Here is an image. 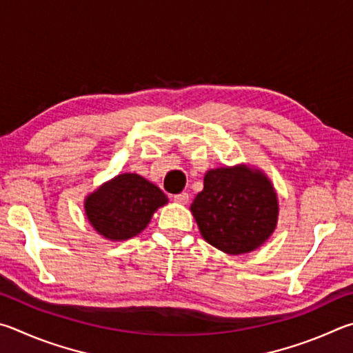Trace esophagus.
<instances>
[{
    "instance_id": "obj_1",
    "label": "esophagus",
    "mask_w": 353,
    "mask_h": 353,
    "mask_svg": "<svg viewBox=\"0 0 353 353\" xmlns=\"http://www.w3.org/2000/svg\"><path fill=\"white\" fill-rule=\"evenodd\" d=\"M173 201H175V203H180V205H186V203L189 201V194H186V192L178 194V195L173 196Z\"/></svg>"
}]
</instances>
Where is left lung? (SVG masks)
Returning a JSON list of instances; mask_svg holds the SVG:
<instances>
[{
	"label": "left lung",
	"mask_w": 353,
	"mask_h": 353,
	"mask_svg": "<svg viewBox=\"0 0 353 353\" xmlns=\"http://www.w3.org/2000/svg\"><path fill=\"white\" fill-rule=\"evenodd\" d=\"M190 212L201 237L231 256L246 254L267 242L279 220V200L267 173L248 164L206 172Z\"/></svg>",
	"instance_id": "1"
}]
</instances>
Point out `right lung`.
<instances>
[{
	"instance_id": "add662e5",
	"label": "right lung",
	"mask_w": 353,
	"mask_h": 353,
	"mask_svg": "<svg viewBox=\"0 0 353 353\" xmlns=\"http://www.w3.org/2000/svg\"><path fill=\"white\" fill-rule=\"evenodd\" d=\"M169 203L157 184L138 173H119L85 196L83 209L99 236L123 242L145 230L153 214Z\"/></svg>"
}]
</instances>
